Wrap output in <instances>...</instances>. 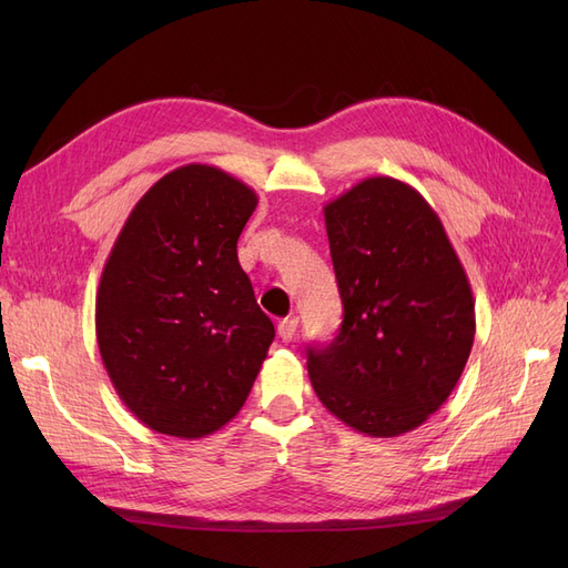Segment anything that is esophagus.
<instances>
[{
  "label": "esophagus",
  "mask_w": 568,
  "mask_h": 568,
  "mask_svg": "<svg viewBox=\"0 0 568 568\" xmlns=\"http://www.w3.org/2000/svg\"><path fill=\"white\" fill-rule=\"evenodd\" d=\"M296 326H298V317H284L277 324V334L282 341H291L296 336Z\"/></svg>",
  "instance_id": "obj_1"
}]
</instances>
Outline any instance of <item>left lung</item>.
<instances>
[{
  "label": "left lung",
  "mask_w": 568,
  "mask_h": 568,
  "mask_svg": "<svg viewBox=\"0 0 568 568\" xmlns=\"http://www.w3.org/2000/svg\"><path fill=\"white\" fill-rule=\"evenodd\" d=\"M343 322L307 351V374L336 419L372 438L422 426L457 386L476 313L443 222L400 180L367 178L324 205Z\"/></svg>",
  "instance_id": "obj_1"
}]
</instances>
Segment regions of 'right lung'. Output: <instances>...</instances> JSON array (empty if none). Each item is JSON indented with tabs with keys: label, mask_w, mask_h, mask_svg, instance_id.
Segmentation results:
<instances>
[{
	"label": "right lung",
	"mask_w": 568,
	"mask_h": 568,
	"mask_svg": "<svg viewBox=\"0 0 568 568\" xmlns=\"http://www.w3.org/2000/svg\"><path fill=\"white\" fill-rule=\"evenodd\" d=\"M257 205L225 170L189 163L136 201L97 291V343L151 432L203 438L244 407L274 341L236 242Z\"/></svg>",
	"instance_id": "1"
}]
</instances>
